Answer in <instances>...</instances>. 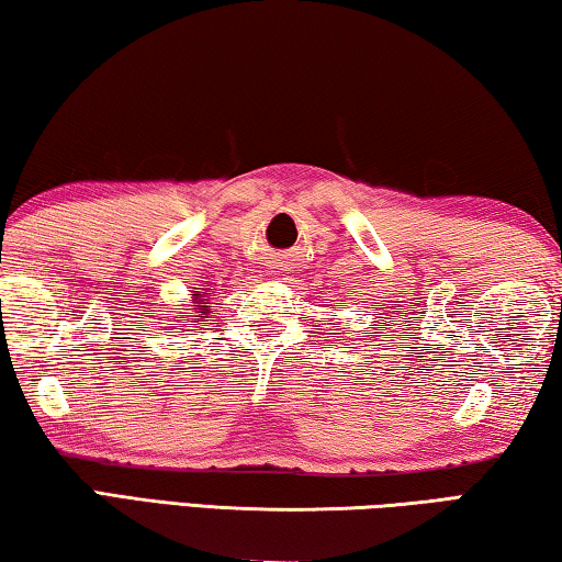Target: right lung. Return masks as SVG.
I'll return each instance as SVG.
<instances>
[{"mask_svg": "<svg viewBox=\"0 0 562 562\" xmlns=\"http://www.w3.org/2000/svg\"><path fill=\"white\" fill-rule=\"evenodd\" d=\"M205 304H211V302H205V300H195V304H190V307H193V310H203ZM201 322H205V319H201Z\"/></svg>", "mask_w": 562, "mask_h": 562, "instance_id": "right-lung-1", "label": "right lung"}]
</instances>
